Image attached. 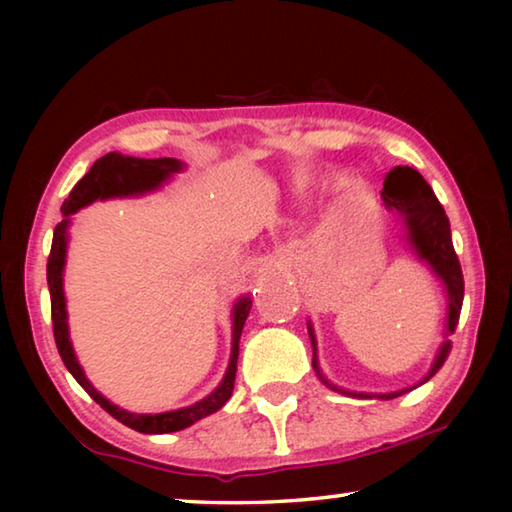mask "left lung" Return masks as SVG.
I'll use <instances>...</instances> for the list:
<instances>
[{
    "mask_svg": "<svg viewBox=\"0 0 512 512\" xmlns=\"http://www.w3.org/2000/svg\"><path fill=\"white\" fill-rule=\"evenodd\" d=\"M381 198H384V205L388 207V210H395L404 219L406 239H409V244L415 250V255H418L422 262H427L431 266V271L436 273L440 280H443L445 289H447V298H449L447 334H454V329L458 325V316H461V307H463L465 282H463L461 262H458L456 250L452 244V230H449V219L443 210V205H440V201L436 198V194H433V189L429 187L427 180H424L420 173L411 167H395L393 171L386 173L384 189H381ZM309 336H311V345H314V361L311 363H314L318 377L323 379L325 384L332 388V391H339V393L350 395V397H361V400H370V397H379V400H393V397H400L415 388L413 386V388H404V391H397V393H381V395L352 393V391H343V388H336L334 384H329L323 375H320L318 359H316V339H314V329H311V325H309ZM449 352H452V341H445L443 345H440L436 361H433L429 375L424 377L420 384L429 381L440 368H443V363L447 361Z\"/></svg>",
    "mask_w": 512,
    "mask_h": 512,
    "instance_id": "1",
    "label": "left lung"
}]
</instances>
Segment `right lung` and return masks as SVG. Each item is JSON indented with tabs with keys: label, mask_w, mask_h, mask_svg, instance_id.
<instances>
[{
	"label": "right lung",
	"mask_w": 512,
	"mask_h": 512,
	"mask_svg": "<svg viewBox=\"0 0 512 512\" xmlns=\"http://www.w3.org/2000/svg\"><path fill=\"white\" fill-rule=\"evenodd\" d=\"M183 171V162L173 158H131V155L121 153H106L103 158L92 164L90 171L74 185L72 192L65 198L63 212L65 219L56 225L54 241H51V253L47 262V284L51 296V323H54V339L60 359H63L65 368L72 372V377L79 381L94 402H97L103 411H108L112 418L119 420L126 427H131L140 433H171L189 427V424L198 422L205 415L219 411L221 406L230 400L232 388H235V375H237V357H239V339L241 329L248 318V311L253 307L250 298H239L235 309H232V354L228 372L219 386L205 397V400L196 402L187 409L167 411V413H128L119 409L112 402H108L97 388H94L88 377H85L83 368L76 361V354L72 350V341H69L67 329V309H65V293H63V268H65V253H67V225L69 214L79 212L81 207L90 205L94 201H106V198L117 196H137L158 189L164 180L171 178L173 173Z\"/></svg>",
	"instance_id": "1"
}]
</instances>
